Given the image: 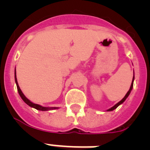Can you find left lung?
I'll return each mask as SVG.
<instances>
[{
  "label": "left lung",
  "instance_id": "obj_1",
  "mask_svg": "<svg viewBox=\"0 0 150 150\" xmlns=\"http://www.w3.org/2000/svg\"><path fill=\"white\" fill-rule=\"evenodd\" d=\"M134 79V74L133 79H132V85H131V87H130V89L128 90V92H127V94H126V95H125V96L124 98H123L122 99V100H120V102H118V103H117V104H116V105H114V106H113V107H111L110 109L107 110V111H112V110H115V109H116V108H117V107H119V106H120V104H122L123 102H124L125 100V99H126L127 98H128V95H129V94H130V92H131V91H132V88H133Z\"/></svg>",
  "mask_w": 150,
  "mask_h": 150
}]
</instances>
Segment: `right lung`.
I'll return each instance as SVG.
<instances>
[{"label": "right lung", "instance_id": "right-lung-1", "mask_svg": "<svg viewBox=\"0 0 150 150\" xmlns=\"http://www.w3.org/2000/svg\"><path fill=\"white\" fill-rule=\"evenodd\" d=\"M15 81H16V83L17 89H18V94H19V95H20V97L22 98V100L25 102L26 104H27L28 106H30V107H34V108L38 110H42V111H46V110H50L58 109V107H42V106L39 105V104H34V103H32V102H30V100H29L25 96V95H24V94L22 93V90L20 89V88H19V86H18V82H17V79H16V70H15Z\"/></svg>", "mask_w": 150, "mask_h": 150}]
</instances>
